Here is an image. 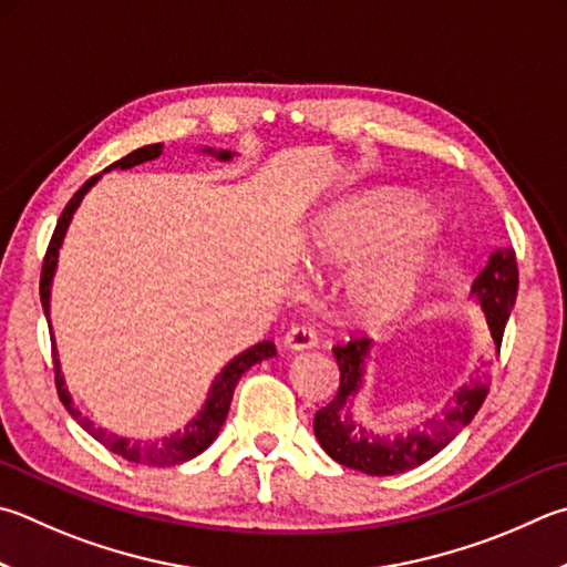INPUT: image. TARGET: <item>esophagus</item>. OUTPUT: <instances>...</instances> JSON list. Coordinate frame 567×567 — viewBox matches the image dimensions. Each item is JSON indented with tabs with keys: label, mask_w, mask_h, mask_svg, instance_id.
Segmentation results:
<instances>
[{
	"label": "esophagus",
	"mask_w": 567,
	"mask_h": 567,
	"mask_svg": "<svg viewBox=\"0 0 567 567\" xmlns=\"http://www.w3.org/2000/svg\"><path fill=\"white\" fill-rule=\"evenodd\" d=\"M282 342L287 349H292V352H300V349H312V347H317V332L310 324H295L292 329H287Z\"/></svg>",
	"instance_id": "obj_1"
}]
</instances>
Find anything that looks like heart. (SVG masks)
<instances>
[{
  "mask_svg": "<svg viewBox=\"0 0 567 567\" xmlns=\"http://www.w3.org/2000/svg\"><path fill=\"white\" fill-rule=\"evenodd\" d=\"M424 223V208L404 193L357 200L327 223L317 248L329 262H359L391 248L354 277L352 300L359 317H386L416 292L426 248L414 233Z\"/></svg>",
  "mask_w": 567,
  "mask_h": 567,
  "instance_id": "heart-1",
  "label": "heart"
}]
</instances>
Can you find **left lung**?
<instances>
[{"instance_id":"obj_1","label":"left lung","mask_w":567,"mask_h":567,"mask_svg":"<svg viewBox=\"0 0 567 567\" xmlns=\"http://www.w3.org/2000/svg\"><path fill=\"white\" fill-rule=\"evenodd\" d=\"M473 295L483 305L493 337V349L483 357L476 374L466 386L456 391L446 409L439 416L429 419L421 429H411L399 436H379L352 421L349 404L362 386L364 357L369 352V339L352 334L347 342L332 347L339 364V389L337 396L315 414V436L329 456L347 468L362 471L367 476H391L404 473L436 456L463 426L471 424L483 399L488 396L493 359L501 354L503 332L518 297V260L516 250H498L491 255L488 265L473 282Z\"/></svg>"}]
</instances>
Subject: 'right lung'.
<instances>
[{
  "instance_id": "add662e5",
  "label": "right lung",
  "mask_w": 567,
  "mask_h": 567,
  "mask_svg": "<svg viewBox=\"0 0 567 567\" xmlns=\"http://www.w3.org/2000/svg\"><path fill=\"white\" fill-rule=\"evenodd\" d=\"M161 156V143H151V146H143L138 151L128 153V156H123L121 161L111 163V168H133L138 166L143 161H153ZM218 158L228 161L230 158V151H223L218 153ZM99 181V176L89 178L81 188L74 193V198L66 203L64 213H61V218L56 220V228L54 235H51L49 240V248L44 255V262H41V280H39V297H41V307H44V315L49 319V287H51V277H54V267H56V257H59V248H61V240H64V233L69 228V220L74 210L79 208L81 198H84L86 190L91 188ZM275 344L272 342H260L250 349H245L243 354H238L233 359V362L223 369V372L215 377V382L208 391V401H205V406L198 416H195L188 426L178 434H173L168 439H161V441H131V439H121L116 434H111V431H104L91 424L86 416H81V411L71 404V396L69 391L64 389V379H61L59 372V359L54 354V349H51V357H54V384L59 391V399L61 404L66 406V411L71 416H74L81 426H84L91 436H94L99 444H104L113 454L126 458L131 463H143V466H176V463L183 461H190L193 456L203 454L205 449H208L215 436H218V431L223 426L225 416H228V409H230V401H233V391L235 384H238V379L248 372V369L257 362H262V359H270L275 357Z\"/></svg>"
}]
</instances>
